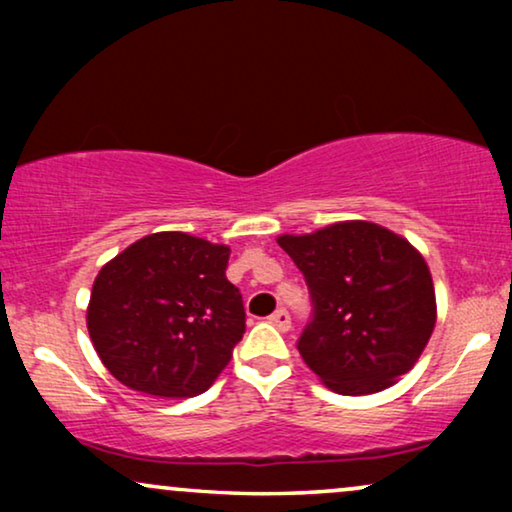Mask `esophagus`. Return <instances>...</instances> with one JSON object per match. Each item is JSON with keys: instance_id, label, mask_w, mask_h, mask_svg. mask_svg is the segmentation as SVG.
<instances>
[{"instance_id": "1", "label": "esophagus", "mask_w": 512, "mask_h": 512, "mask_svg": "<svg viewBox=\"0 0 512 512\" xmlns=\"http://www.w3.org/2000/svg\"><path fill=\"white\" fill-rule=\"evenodd\" d=\"M268 321L272 326H277L279 331H289V328H291V314L286 310H277L275 314H270Z\"/></svg>"}]
</instances>
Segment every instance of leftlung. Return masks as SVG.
I'll list each match as a JSON object with an SVG mask.
<instances>
[{
  "instance_id": "1",
  "label": "left lung",
  "mask_w": 512,
  "mask_h": 512,
  "mask_svg": "<svg viewBox=\"0 0 512 512\" xmlns=\"http://www.w3.org/2000/svg\"><path fill=\"white\" fill-rule=\"evenodd\" d=\"M277 242L312 298L298 352L328 389L375 394L415 366L436 326V291L429 265L405 237L342 221Z\"/></svg>"
}]
</instances>
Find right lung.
I'll return each mask as SVG.
<instances>
[{"label": "right lung", "instance_id": "obj_1", "mask_svg": "<svg viewBox=\"0 0 512 512\" xmlns=\"http://www.w3.org/2000/svg\"><path fill=\"white\" fill-rule=\"evenodd\" d=\"M230 249L186 233L146 235L104 265L88 303L95 352L125 387L191 398L212 387L244 333Z\"/></svg>", "mask_w": 512, "mask_h": 512}]
</instances>
